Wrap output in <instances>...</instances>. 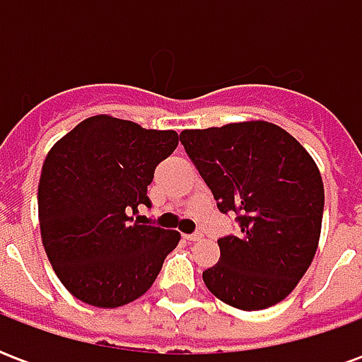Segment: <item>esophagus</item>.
<instances>
[{"mask_svg":"<svg viewBox=\"0 0 362 362\" xmlns=\"http://www.w3.org/2000/svg\"><path fill=\"white\" fill-rule=\"evenodd\" d=\"M184 238H186V240H189V243H196V240H202V238H204V235L197 230V233H192V235H184Z\"/></svg>","mask_w":362,"mask_h":362,"instance_id":"34e87169","label":"esophagus"}]
</instances>
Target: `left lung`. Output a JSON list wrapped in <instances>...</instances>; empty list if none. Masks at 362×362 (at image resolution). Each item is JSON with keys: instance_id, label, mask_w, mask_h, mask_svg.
<instances>
[{"instance_id": "obj_1", "label": "left lung", "mask_w": 362, "mask_h": 362, "mask_svg": "<svg viewBox=\"0 0 362 362\" xmlns=\"http://www.w3.org/2000/svg\"><path fill=\"white\" fill-rule=\"evenodd\" d=\"M180 141L217 199L235 213L236 235L221 236L219 264L205 287L240 310L273 306L296 287L316 254L324 184L293 135L269 122L184 129Z\"/></svg>"}]
</instances>
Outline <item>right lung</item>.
I'll return each mask as SVG.
<instances>
[{"instance_id": "1", "label": "right lung", "mask_w": 362, "mask_h": 362, "mask_svg": "<svg viewBox=\"0 0 362 362\" xmlns=\"http://www.w3.org/2000/svg\"><path fill=\"white\" fill-rule=\"evenodd\" d=\"M176 132L93 116L62 137L42 165L38 217L44 250L64 287L83 303L116 308L139 298L176 248V230L141 225L155 168Z\"/></svg>"}]
</instances>
